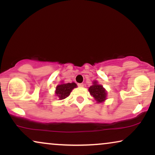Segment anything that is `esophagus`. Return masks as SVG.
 <instances>
[{
  "label": "esophagus",
  "instance_id": "34e87169",
  "mask_svg": "<svg viewBox=\"0 0 155 155\" xmlns=\"http://www.w3.org/2000/svg\"><path fill=\"white\" fill-rule=\"evenodd\" d=\"M78 87H84V84L83 83H79L78 84Z\"/></svg>",
  "mask_w": 155,
  "mask_h": 155
}]
</instances>
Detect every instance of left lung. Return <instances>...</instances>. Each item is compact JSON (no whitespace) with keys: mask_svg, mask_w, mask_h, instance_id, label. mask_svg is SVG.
<instances>
[{"mask_svg":"<svg viewBox=\"0 0 155 155\" xmlns=\"http://www.w3.org/2000/svg\"><path fill=\"white\" fill-rule=\"evenodd\" d=\"M88 90L97 103H103L107 99V91L101 84H99L97 80L92 82V85L89 87Z\"/></svg>","mask_w":155,"mask_h":155,"instance_id":"obj_1","label":"left lung"}]
</instances>
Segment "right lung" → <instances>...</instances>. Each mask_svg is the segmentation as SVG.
I'll use <instances>...</instances> for the list:
<instances>
[{"label":"right lung","instance_id":"obj_1","mask_svg":"<svg viewBox=\"0 0 155 155\" xmlns=\"http://www.w3.org/2000/svg\"><path fill=\"white\" fill-rule=\"evenodd\" d=\"M76 87H77V84L75 82L63 83L62 82L61 84L56 86L55 94L56 97H58L59 100H62V99H64L68 97L72 90Z\"/></svg>","mask_w":155,"mask_h":155}]
</instances>
